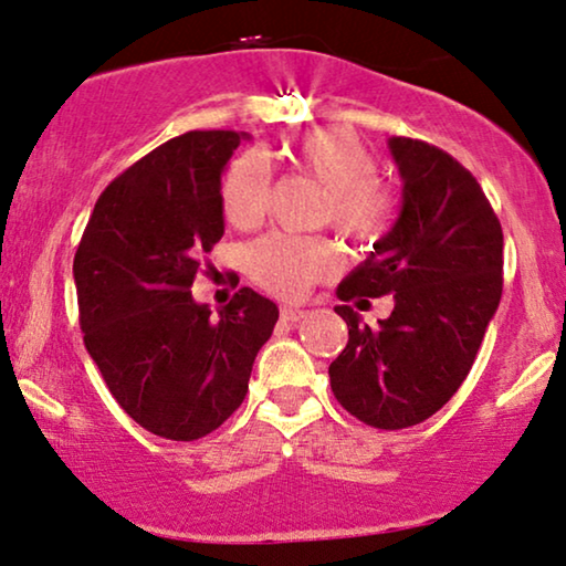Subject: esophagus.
Listing matches in <instances>:
<instances>
[{
    "label": "esophagus",
    "mask_w": 566,
    "mask_h": 566,
    "mask_svg": "<svg viewBox=\"0 0 566 566\" xmlns=\"http://www.w3.org/2000/svg\"><path fill=\"white\" fill-rule=\"evenodd\" d=\"M305 315H307V313H305V311H300V307H287V305L282 307V321L297 323V321H303Z\"/></svg>",
    "instance_id": "34e87169"
}]
</instances>
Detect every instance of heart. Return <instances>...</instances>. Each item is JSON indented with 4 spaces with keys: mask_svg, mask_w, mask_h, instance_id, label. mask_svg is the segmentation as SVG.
Returning a JSON list of instances; mask_svg holds the SVG:
<instances>
[{
    "mask_svg": "<svg viewBox=\"0 0 566 566\" xmlns=\"http://www.w3.org/2000/svg\"><path fill=\"white\" fill-rule=\"evenodd\" d=\"M300 172L326 191L323 220L346 238L370 243L388 230L394 217V191L380 180L373 149L352 129L328 126L307 132L290 149ZM271 193V172L259 153H245L222 178V212L235 228L263 220ZM338 251L326 238H300L269 232L245 251V269L255 284L279 297H303L315 282L338 269Z\"/></svg>",
    "mask_w": 566,
    "mask_h": 566,
    "instance_id": "1",
    "label": "heart"
}]
</instances>
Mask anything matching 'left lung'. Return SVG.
I'll return each instance as SVG.
<instances>
[{
  "mask_svg": "<svg viewBox=\"0 0 566 566\" xmlns=\"http://www.w3.org/2000/svg\"><path fill=\"white\" fill-rule=\"evenodd\" d=\"M401 212L375 251L338 284L334 311L349 326L331 361V390L352 417L403 429L432 417L469 375L502 297V224L479 180L440 147L390 137ZM394 294L370 329L345 305Z\"/></svg>",
  "mask_w": 566,
  "mask_h": 566,
  "instance_id": "obj_1",
  "label": "left lung"
}]
</instances>
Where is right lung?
I'll use <instances>...</instances> for the list:
<instances>
[{"instance_id":"right-lung-1","label":"right lung","mask_w":566,"mask_h":566,"mask_svg":"<svg viewBox=\"0 0 566 566\" xmlns=\"http://www.w3.org/2000/svg\"><path fill=\"white\" fill-rule=\"evenodd\" d=\"M245 137L188 132L153 149L111 180L74 253L90 357L120 409L165 440H199L232 417L279 318L251 287L220 321L191 297L224 235L222 170Z\"/></svg>"}]
</instances>
